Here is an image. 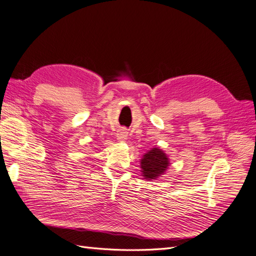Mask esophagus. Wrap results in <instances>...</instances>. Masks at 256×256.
Listing matches in <instances>:
<instances>
[{"instance_id": "34e87169", "label": "esophagus", "mask_w": 256, "mask_h": 256, "mask_svg": "<svg viewBox=\"0 0 256 256\" xmlns=\"http://www.w3.org/2000/svg\"><path fill=\"white\" fill-rule=\"evenodd\" d=\"M128 130L126 128H121L118 130L116 133V138L118 140H126L128 138Z\"/></svg>"}]
</instances>
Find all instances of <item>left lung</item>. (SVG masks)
I'll use <instances>...</instances> for the list:
<instances>
[{"instance_id":"1","label":"left lung","mask_w":256,"mask_h":256,"mask_svg":"<svg viewBox=\"0 0 256 256\" xmlns=\"http://www.w3.org/2000/svg\"><path fill=\"white\" fill-rule=\"evenodd\" d=\"M169 159L167 155L159 148H152L140 160L142 176L147 180H155L167 170Z\"/></svg>"}]
</instances>
